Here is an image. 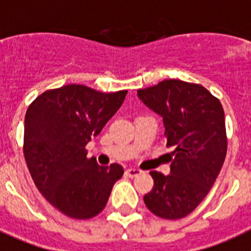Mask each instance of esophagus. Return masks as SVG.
I'll use <instances>...</instances> for the list:
<instances>
[{
    "mask_svg": "<svg viewBox=\"0 0 251 251\" xmlns=\"http://www.w3.org/2000/svg\"><path fill=\"white\" fill-rule=\"evenodd\" d=\"M142 174L140 170H136V168H129V170H126V176H129V177H136L139 175Z\"/></svg>",
    "mask_w": 251,
    "mask_h": 251,
    "instance_id": "obj_1",
    "label": "esophagus"
}]
</instances>
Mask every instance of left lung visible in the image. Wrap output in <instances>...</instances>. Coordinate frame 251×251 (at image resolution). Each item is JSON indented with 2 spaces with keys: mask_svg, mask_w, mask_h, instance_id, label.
Segmentation results:
<instances>
[{
  "mask_svg": "<svg viewBox=\"0 0 251 251\" xmlns=\"http://www.w3.org/2000/svg\"><path fill=\"white\" fill-rule=\"evenodd\" d=\"M138 97L163 117L167 145L175 147L171 174L151 172L154 186L144 195V203L155 216L180 220L207 197L225 162L223 107L201 84L176 79L139 89Z\"/></svg>",
  "mask_w": 251,
  "mask_h": 251,
  "instance_id": "left-lung-1",
  "label": "left lung"
}]
</instances>
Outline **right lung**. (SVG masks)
<instances>
[{
  "label": "right lung",
  "instance_id": "1",
  "mask_svg": "<svg viewBox=\"0 0 251 251\" xmlns=\"http://www.w3.org/2000/svg\"><path fill=\"white\" fill-rule=\"evenodd\" d=\"M126 94L69 84L46 90L26 109L25 162L38 190L65 216L89 220L100 214L124 175L117 163L104 167L86 157L85 145L117 112Z\"/></svg>",
  "mask_w": 251,
  "mask_h": 251
}]
</instances>
